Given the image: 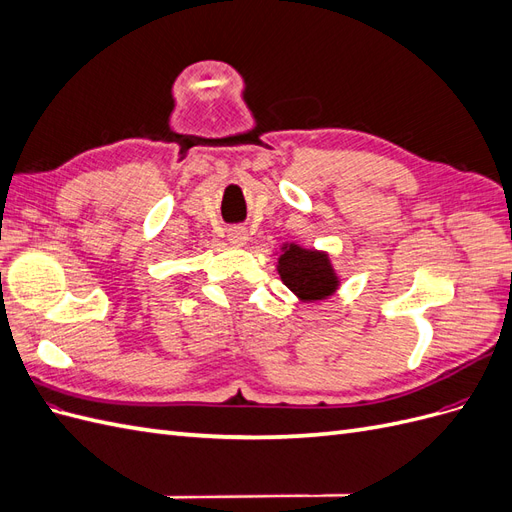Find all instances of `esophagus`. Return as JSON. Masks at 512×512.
I'll use <instances>...</instances> for the list:
<instances>
[{
	"label": "esophagus",
	"mask_w": 512,
	"mask_h": 512,
	"mask_svg": "<svg viewBox=\"0 0 512 512\" xmlns=\"http://www.w3.org/2000/svg\"><path fill=\"white\" fill-rule=\"evenodd\" d=\"M247 239H250V232H247V228H243V226H232V228L228 230V241H230V245L243 247V245L247 243Z\"/></svg>",
	"instance_id": "esophagus-1"
}]
</instances>
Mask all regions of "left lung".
<instances>
[{"label": "left lung", "instance_id": "obj_1", "mask_svg": "<svg viewBox=\"0 0 512 512\" xmlns=\"http://www.w3.org/2000/svg\"><path fill=\"white\" fill-rule=\"evenodd\" d=\"M277 273L301 303H316L333 297L342 284L329 252L299 243H282L277 256Z\"/></svg>", "mask_w": 512, "mask_h": 512}]
</instances>
